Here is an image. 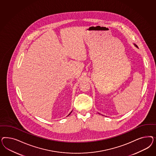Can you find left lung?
<instances>
[{
	"label": "left lung",
	"mask_w": 156,
	"mask_h": 156,
	"mask_svg": "<svg viewBox=\"0 0 156 156\" xmlns=\"http://www.w3.org/2000/svg\"><path fill=\"white\" fill-rule=\"evenodd\" d=\"M135 46H136V47H137V45H136V44H135Z\"/></svg>",
	"instance_id": "8db88e82"
}]
</instances>
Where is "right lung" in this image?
<instances>
[{
  "mask_svg": "<svg viewBox=\"0 0 156 156\" xmlns=\"http://www.w3.org/2000/svg\"><path fill=\"white\" fill-rule=\"evenodd\" d=\"M70 114H69V115H70Z\"/></svg>",
  "mask_w": 156,
  "mask_h": 156,
  "instance_id": "obj_1",
  "label": "right lung"
}]
</instances>
